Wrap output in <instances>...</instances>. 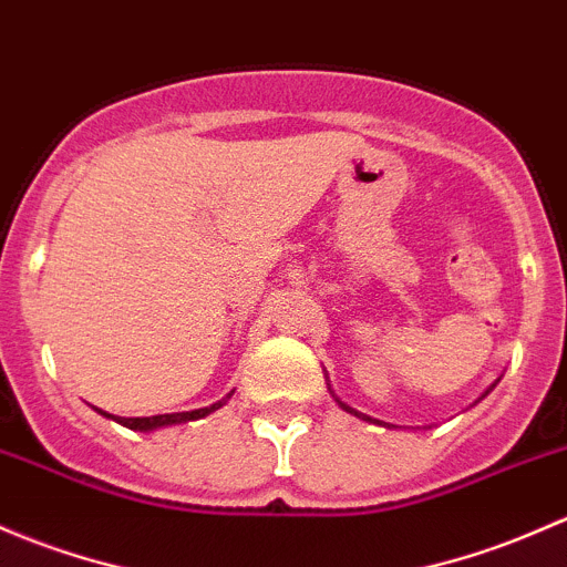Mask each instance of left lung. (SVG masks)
Returning a JSON list of instances; mask_svg holds the SVG:
<instances>
[{
	"mask_svg": "<svg viewBox=\"0 0 567 567\" xmlns=\"http://www.w3.org/2000/svg\"><path fill=\"white\" fill-rule=\"evenodd\" d=\"M339 404H342V402H339ZM342 410H348V413H355V410H350L348 404H342ZM355 415H359V419H363V421H374V419H369V415H363V413H355ZM374 424H380V421H374Z\"/></svg>",
	"mask_w": 567,
	"mask_h": 567,
	"instance_id": "1",
	"label": "left lung"
}]
</instances>
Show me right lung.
Listing matches in <instances>:
<instances>
[{
  "instance_id": "1",
  "label": "right lung",
  "mask_w": 567,
  "mask_h": 567,
  "mask_svg": "<svg viewBox=\"0 0 567 567\" xmlns=\"http://www.w3.org/2000/svg\"><path fill=\"white\" fill-rule=\"evenodd\" d=\"M223 408V402L212 404V408H200V410H189V413H165V415H148V419H118V415H109V413H100L105 419H113L116 424L135 429V432H148V429H159V426H171V424H184V421H195V419H204V415L212 413V410Z\"/></svg>"
}]
</instances>
